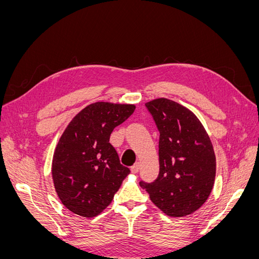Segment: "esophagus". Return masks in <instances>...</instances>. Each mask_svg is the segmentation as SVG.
Wrapping results in <instances>:
<instances>
[{
	"label": "esophagus",
	"mask_w": 259,
	"mask_h": 259,
	"mask_svg": "<svg viewBox=\"0 0 259 259\" xmlns=\"http://www.w3.org/2000/svg\"><path fill=\"white\" fill-rule=\"evenodd\" d=\"M139 169H140V163H139V162L135 163V164H134V165H133V166L131 167V170H132V173H134V174L138 173V171H139Z\"/></svg>",
	"instance_id": "esophagus-1"
}]
</instances>
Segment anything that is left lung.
I'll use <instances>...</instances> for the list:
<instances>
[{
	"label": "left lung",
	"mask_w": 259,
	"mask_h": 259,
	"mask_svg": "<svg viewBox=\"0 0 259 259\" xmlns=\"http://www.w3.org/2000/svg\"><path fill=\"white\" fill-rule=\"evenodd\" d=\"M160 133V173L139 182L163 213L183 217L199 209L213 189L216 159L203 125L189 109L159 98L146 104Z\"/></svg>",
	"instance_id": "left-lung-1"
}]
</instances>
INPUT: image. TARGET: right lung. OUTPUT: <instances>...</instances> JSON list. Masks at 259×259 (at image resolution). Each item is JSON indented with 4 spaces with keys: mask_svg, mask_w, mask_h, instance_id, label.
<instances>
[{
    "mask_svg": "<svg viewBox=\"0 0 259 259\" xmlns=\"http://www.w3.org/2000/svg\"><path fill=\"white\" fill-rule=\"evenodd\" d=\"M134 110V105L92 104L73 117L61 135L52 175L61 203L72 213L83 217L101 213L130 174L109 139Z\"/></svg>",
    "mask_w": 259,
    "mask_h": 259,
    "instance_id": "add662e5",
    "label": "right lung"
}]
</instances>
